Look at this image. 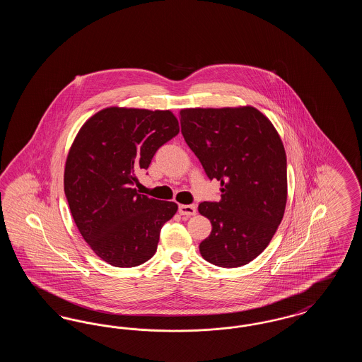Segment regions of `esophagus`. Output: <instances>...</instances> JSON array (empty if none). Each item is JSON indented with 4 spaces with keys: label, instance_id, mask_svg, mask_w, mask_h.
Wrapping results in <instances>:
<instances>
[{
    "label": "esophagus",
    "instance_id": "34e87169",
    "mask_svg": "<svg viewBox=\"0 0 362 362\" xmlns=\"http://www.w3.org/2000/svg\"><path fill=\"white\" fill-rule=\"evenodd\" d=\"M179 213L182 216H194L197 213V206L195 205H180Z\"/></svg>",
    "mask_w": 362,
    "mask_h": 362
}]
</instances>
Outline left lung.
Listing matches in <instances>:
<instances>
[{"instance_id":"obj_1","label":"left lung","mask_w":362,"mask_h":362,"mask_svg":"<svg viewBox=\"0 0 362 362\" xmlns=\"http://www.w3.org/2000/svg\"><path fill=\"white\" fill-rule=\"evenodd\" d=\"M180 126L207 177L221 182V201L198 206L211 223L201 255L218 267L244 266L269 245L285 213L284 144L273 123L251 105L186 108Z\"/></svg>"}]
</instances>
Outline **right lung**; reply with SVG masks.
<instances>
[{
	"instance_id": "right-lung-1",
	"label": "right lung",
	"mask_w": 362,
	"mask_h": 362,
	"mask_svg": "<svg viewBox=\"0 0 362 362\" xmlns=\"http://www.w3.org/2000/svg\"><path fill=\"white\" fill-rule=\"evenodd\" d=\"M179 133L171 111L108 107L74 138L64 186L70 213L93 252L115 267H134L155 255L175 202L138 194L136 173Z\"/></svg>"
}]
</instances>
